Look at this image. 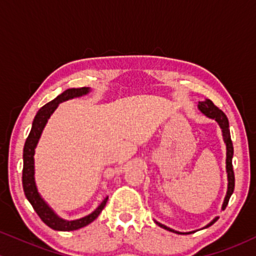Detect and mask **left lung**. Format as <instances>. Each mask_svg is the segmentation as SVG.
Masks as SVG:
<instances>
[{"label":"left lung","mask_w":256,"mask_h":256,"mask_svg":"<svg viewBox=\"0 0 256 256\" xmlns=\"http://www.w3.org/2000/svg\"><path fill=\"white\" fill-rule=\"evenodd\" d=\"M198 110L201 112L204 116H207V118L216 120L218 122L219 128H222V140H224V143L226 146V173H228V192H226L224 202H222V210H224L226 208V206L228 204V200H230L232 192H234V168H232V156H234V146H232V140H231V136H230V128H228V120L226 118V116L222 113V110H219L216 106H214V104L210 100L206 98L204 101H200L198 104ZM219 219V216H216L210 224H207L204 228H210V225H213L216 220ZM155 222L160 226V228H165L167 231L174 232V234H194L195 231H190V232H180V231H176L173 228H168V226L161 224L155 220Z\"/></svg>","instance_id":"left-lung-1"}]
</instances>
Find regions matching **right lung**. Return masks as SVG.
<instances>
[{
    "mask_svg": "<svg viewBox=\"0 0 256 256\" xmlns=\"http://www.w3.org/2000/svg\"><path fill=\"white\" fill-rule=\"evenodd\" d=\"M90 91V88L86 86L78 88V89L72 88V89L64 90L56 98H54L52 101L44 104L43 107L37 112L36 116H34V122H32L30 134L26 138V142L24 146V154H22V158H24L22 188H24L26 198H28V202L32 204L34 210H36L38 216L42 219L44 224L48 225L49 228H52V230L74 231L80 228H84V226L89 225L90 222H92L94 220L98 218L100 213H101L102 210L104 208L106 204H107L108 196L101 202V204H100L92 213L89 214V216H85L83 218L76 220L62 219L54 212V210H52L50 206L44 201L42 196H40V194L38 192L36 180H34V149H36L38 140H40V134H42L46 122H48V119L50 118V116L54 113L55 110L58 108V106L60 104H62L64 101H68V100L82 98V96L88 95Z\"/></svg>",
    "mask_w": 256,
    "mask_h": 256,
    "instance_id": "right-lung-1",
    "label": "right lung"
}]
</instances>
